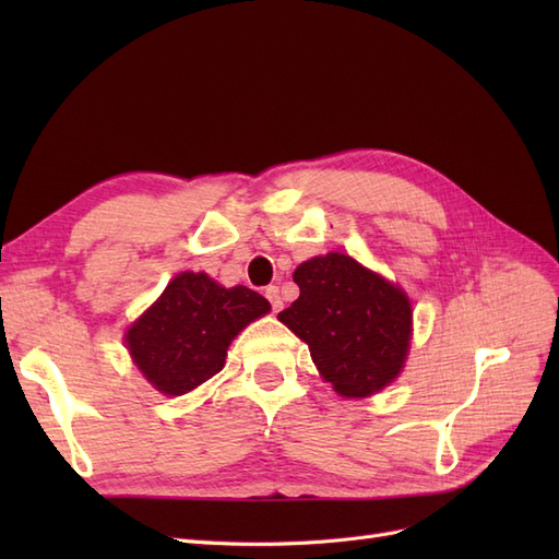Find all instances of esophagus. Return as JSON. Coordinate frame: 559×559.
<instances>
[{"label": "esophagus", "instance_id": "1", "mask_svg": "<svg viewBox=\"0 0 559 559\" xmlns=\"http://www.w3.org/2000/svg\"><path fill=\"white\" fill-rule=\"evenodd\" d=\"M265 298L270 300V306H273V310H275V312H280V310H282V306H284V302H282L280 289H277V286H275V284H270V286H265Z\"/></svg>", "mask_w": 559, "mask_h": 559}]
</instances>
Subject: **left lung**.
<instances>
[{
  "mask_svg": "<svg viewBox=\"0 0 559 559\" xmlns=\"http://www.w3.org/2000/svg\"><path fill=\"white\" fill-rule=\"evenodd\" d=\"M300 296L277 317L310 347L319 373L341 396L380 392L403 368L411 345V302L399 286L345 253L300 263Z\"/></svg>",
  "mask_w": 559,
  "mask_h": 559,
  "instance_id": "8db88e82",
  "label": "left lung"
}]
</instances>
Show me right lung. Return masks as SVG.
I'll return each instance as SVG.
<instances>
[{
    "label": "right lung",
    "mask_w": 559,
    "mask_h": 559,
    "mask_svg": "<svg viewBox=\"0 0 559 559\" xmlns=\"http://www.w3.org/2000/svg\"><path fill=\"white\" fill-rule=\"evenodd\" d=\"M270 302L247 286L216 284L205 273L177 275L126 341L134 364L158 392L181 396L224 368L226 349Z\"/></svg>",
    "instance_id": "right-lung-1"
}]
</instances>
